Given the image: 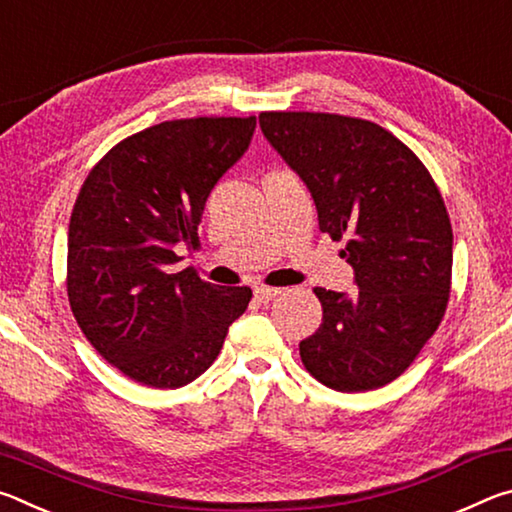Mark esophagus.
I'll return each mask as SVG.
<instances>
[{
  "mask_svg": "<svg viewBox=\"0 0 512 512\" xmlns=\"http://www.w3.org/2000/svg\"><path fill=\"white\" fill-rule=\"evenodd\" d=\"M277 296H282V289H273V287H257L255 289V298L259 302H268Z\"/></svg>",
  "mask_w": 512,
  "mask_h": 512,
  "instance_id": "1",
  "label": "esophagus"
}]
</instances>
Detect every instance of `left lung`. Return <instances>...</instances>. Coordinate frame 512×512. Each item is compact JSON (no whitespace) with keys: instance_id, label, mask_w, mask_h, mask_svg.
I'll return each instance as SVG.
<instances>
[{"instance_id":"8db88e82","label":"left lung","mask_w":512,"mask_h":512,"mask_svg":"<svg viewBox=\"0 0 512 512\" xmlns=\"http://www.w3.org/2000/svg\"><path fill=\"white\" fill-rule=\"evenodd\" d=\"M259 128L316 203L320 232L345 239L359 291L316 287L323 323L300 341L320 384L361 393L391 384L445 316L452 223L409 146L372 121L329 112H262Z\"/></svg>"}]
</instances>
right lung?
Here are the masks:
<instances>
[{"instance_id": "obj_1", "label": "right lung", "mask_w": 512, "mask_h": 512, "mask_svg": "<svg viewBox=\"0 0 512 512\" xmlns=\"http://www.w3.org/2000/svg\"><path fill=\"white\" fill-rule=\"evenodd\" d=\"M255 117L162 121L97 162L67 235V298L94 350L126 377L180 388L212 366L253 291L214 287L173 248L198 246L219 178L246 153Z\"/></svg>"}]
</instances>
